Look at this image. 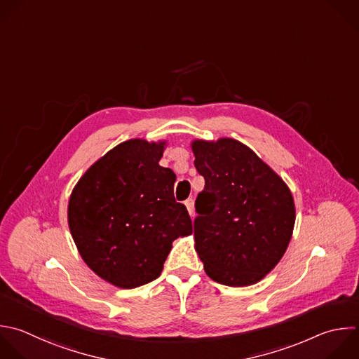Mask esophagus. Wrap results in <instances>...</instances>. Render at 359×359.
Instances as JSON below:
<instances>
[{"label":"esophagus","mask_w":359,"mask_h":359,"mask_svg":"<svg viewBox=\"0 0 359 359\" xmlns=\"http://www.w3.org/2000/svg\"><path fill=\"white\" fill-rule=\"evenodd\" d=\"M185 206H187V209H188L189 215L192 216V215H194V212H195V206H194V199H192V198H188V199L185 201Z\"/></svg>","instance_id":"obj_1"}]
</instances>
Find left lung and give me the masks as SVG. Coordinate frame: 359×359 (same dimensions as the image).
Masks as SVG:
<instances>
[{"mask_svg": "<svg viewBox=\"0 0 359 359\" xmlns=\"http://www.w3.org/2000/svg\"><path fill=\"white\" fill-rule=\"evenodd\" d=\"M205 178L194 220L195 250L205 272L227 286L261 280L283 257L294 226L287 185L234 139L192 143Z\"/></svg>", "mask_w": 359, "mask_h": 359, "instance_id": "8db88e82", "label": "left lung"}]
</instances>
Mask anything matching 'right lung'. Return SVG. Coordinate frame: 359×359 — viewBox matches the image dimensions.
I'll return each instance as SVG.
<instances>
[{"label":"right lung","instance_id":"right-lung-1","mask_svg":"<svg viewBox=\"0 0 359 359\" xmlns=\"http://www.w3.org/2000/svg\"><path fill=\"white\" fill-rule=\"evenodd\" d=\"M164 144L121 143L88 168L69 201L80 255L122 289L158 278L172 241L192 233L187 208L174 198L175 174L158 164Z\"/></svg>","mask_w":359,"mask_h":359}]
</instances>
